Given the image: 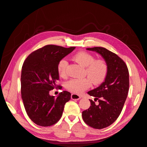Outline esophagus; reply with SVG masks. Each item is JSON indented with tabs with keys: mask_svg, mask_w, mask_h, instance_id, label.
I'll return each mask as SVG.
<instances>
[{
	"mask_svg": "<svg viewBox=\"0 0 147 147\" xmlns=\"http://www.w3.org/2000/svg\"><path fill=\"white\" fill-rule=\"evenodd\" d=\"M71 98L73 100H78L80 98H81V97L80 96V95H79L78 94L73 93V94H71Z\"/></svg>",
	"mask_w": 147,
	"mask_h": 147,
	"instance_id": "34e87169",
	"label": "esophagus"
}]
</instances>
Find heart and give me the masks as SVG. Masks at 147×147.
Segmentation results:
<instances>
[{
  "mask_svg": "<svg viewBox=\"0 0 147 147\" xmlns=\"http://www.w3.org/2000/svg\"><path fill=\"white\" fill-rule=\"evenodd\" d=\"M73 59L81 65L86 67L85 76L83 79H71L67 81L65 86L68 91L74 94H80L90 88L92 82L95 85L103 83L107 78L109 66L107 62L102 59H95V56L86 52H80L76 53ZM68 61L66 59H61L57 65V71L62 78L67 76Z\"/></svg>",
  "mask_w": 147,
  "mask_h": 147,
  "instance_id": "obj_1",
  "label": "heart"
}]
</instances>
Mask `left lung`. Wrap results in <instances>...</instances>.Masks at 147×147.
<instances>
[{
	"instance_id": "8db88e82",
	"label": "left lung",
	"mask_w": 147,
	"mask_h": 147,
	"mask_svg": "<svg viewBox=\"0 0 147 147\" xmlns=\"http://www.w3.org/2000/svg\"><path fill=\"white\" fill-rule=\"evenodd\" d=\"M86 49L100 54L109 66L105 82L98 88L88 92L95 97V101L89 100L91 106L82 112V118L88 125L101 129L113 123L123 110L129 89V69L122 59L104 47ZM97 100L98 104H95Z\"/></svg>"
}]
</instances>
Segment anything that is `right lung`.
Masks as SVG:
<instances>
[{
    "label": "right lung",
    "instance_id": "1",
    "mask_svg": "<svg viewBox=\"0 0 147 147\" xmlns=\"http://www.w3.org/2000/svg\"><path fill=\"white\" fill-rule=\"evenodd\" d=\"M75 47L69 48L47 45L31 53L22 68L21 94L25 110L36 124L48 127L61 119L65 104L71 98V93L60 92L57 98L49 95L59 80L57 65L59 61L71 53Z\"/></svg>",
    "mask_w": 147,
    "mask_h": 147
}]
</instances>
